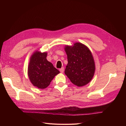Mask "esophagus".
Segmentation results:
<instances>
[{
  "label": "esophagus",
  "instance_id": "obj_1",
  "mask_svg": "<svg viewBox=\"0 0 126 126\" xmlns=\"http://www.w3.org/2000/svg\"><path fill=\"white\" fill-rule=\"evenodd\" d=\"M64 68H63V67L60 69V71L61 73H63L64 72Z\"/></svg>",
  "mask_w": 126,
  "mask_h": 126
}]
</instances>
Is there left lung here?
<instances>
[{
    "label": "left lung",
    "instance_id": "8db88e82",
    "mask_svg": "<svg viewBox=\"0 0 126 126\" xmlns=\"http://www.w3.org/2000/svg\"><path fill=\"white\" fill-rule=\"evenodd\" d=\"M68 64L64 73L70 81L78 87H82L90 82L94 75L95 62L90 50L81 43L74 45H66Z\"/></svg>",
    "mask_w": 126,
    "mask_h": 126
}]
</instances>
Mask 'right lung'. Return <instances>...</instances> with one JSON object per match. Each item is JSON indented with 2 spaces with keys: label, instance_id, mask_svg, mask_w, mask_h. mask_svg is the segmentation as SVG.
Listing matches in <instances>:
<instances>
[{
  "label": "right lung",
  "instance_id": "obj_1",
  "mask_svg": "<svg viewBox=\"0 0 126 126\" xmlns=\"http://www.w3.org/2000/svg\"><path fill=\"white\" fill-rule=\"evenodd\" d=\"M47 52H34L30 57L28 74L31 83L39 89H45L60 71L47 59Z\"/></svg>",
  "mask_w": 126,
  "mask_h": 126
}]
</instances>
